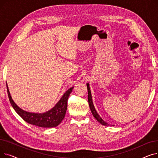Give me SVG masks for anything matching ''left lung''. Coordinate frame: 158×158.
<instances>
[{
	"label": "left lung",
	"mask_w": 158,
	"mask_h": 158,
	"mask_svg": "<svg viewBox=\"0 0 158 158\" xmlns=\"http://www.w3.org/2000/svg\"><path fill=\"white\" fill-rule=\"evenodd\" d=\"M87 88H88V103H89V106L91 111H92V114L94 115V117H95V118L100 123H101L102 125L103 126H109V124L105 122L98 115V114L97 113V112L96 111L94 106L93 104V102H92V95H91V91L89 89V84L87 83Z\"/></svg>",
	"instance_id": "obj_1"
}]
</instances>
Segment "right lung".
<instances>
[{
    "instance_id": "obj_1",
    "label": "right lung",
    "mask_w": 158,
    "mask_h": 158,
    "mask_svg": "<svg viewBox=\"0 0 158 158\" xmlns=\"http://www.w3.org/2000/svg\"><path fill=\"white\" fill-rule=\"evenodd\" d=\"M6 86L8 97H9L12 107L24 121L38 127L48 128L57 126L64 119L66 109H67L68 98L73 88L72 87L66 91L59 102L56 104L52 109L46 113L40 114L29 113L20 109L12 100L7 84Z\"/></svg>"
}]
</instances>
